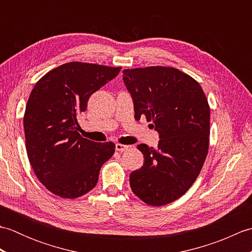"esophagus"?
I'll use <instances>...</instances> for the list:
<instances>
[{
	"label": "esophagus",
	"instance_id": "esophagus-1",
	"mask_svg": "<svg viewBox=\"0 0 252 252\" xmlns=\"http://www.w3.org/2000/svg\"><path fill=\"white\" fill-rule=\"evenodd\" d=\"M129 147H130V146H127V145H123V144H120V143H117V144H116V151L120 152V153L126 152V149H129Z\"/></svg>",
	"mask_w": 252,
	"mask_h": 252
}]
</instances>
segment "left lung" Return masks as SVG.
<instances>
[{
	"label": "left lung",
	"mask_w": 252,
	"mask_h": 252,
	"mask_svg": "<svg viewBox=\"0 0 252 252\" xmlns=\"http://www.w3.org/2000/svg\"><path fill=\"white\" fill-rule=\"evenodd\" d=\"M123 82L134 103L159 133L158 147L137 148L145 161L130 174L131 189L149 206L173 202L190 189L208 155L210 107L194 78L173 67L125 69Z\"/></svg>",
	"instance_id": "left-lung-1"
}]
</instances>
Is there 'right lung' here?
Segmentation results:
<instances>
[{"label": "right lung", "instance_id": "right-lung-1", "mask_svg": "<svg viewBox=\"0 0 252 252\" xmlns=\"http://www.w3.org/2000/svg\"><path fill=\"white\" fill-rule=\"evenodd\" d=\"M120 70L71 62L52 69L32 89L24 116L27 155L37 180L54 195L74 199L87 194L114 155L112 142L80 135L77 117L87 110L90 96Z\"/></svg>", "mask_w": 252, "mask_h": 252}]
</instances>
